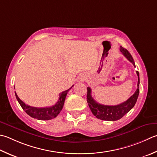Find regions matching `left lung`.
Instances as JSON below:
<instances>
[{
  "mask_svg": "<svg viewBox=\"0 0 157 157\" xmlns=\"http://www.w3.org/2000/svg\"><path fill=\"white\" fill-rule=\"evenodd\" d=\"M120 50L122 54L136 67L133 58L131 54L127 50L121 46ZM138 77L137 88L135 93L128 99L124 102L122 103L119 105H105L96 102L91 95V88L90 87L87 88V102L88 106L90 107L92 113L96 116L97 118L103 121H115L122 118L123 116L127 113L130 110L134 107L136 103L137 97L139 96L140 93V75L139 72L136 71Z\"/></svg>",
  "mask_w": 157,
  "mask_h": 157,
  "instance_id": "left-lung-1",
  "label": "left lung"
}]
</instances>
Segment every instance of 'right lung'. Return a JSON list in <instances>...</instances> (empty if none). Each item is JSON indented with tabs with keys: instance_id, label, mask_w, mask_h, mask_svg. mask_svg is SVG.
<instances>
[{
	"instance_id": "right-lung-1",
	"label": "right lung",
	"mask_w": 157,
	"mask_h": 157,
	"mask_svg": "<svg viewBox=\"0 0 157 157\" xmlns=\"http://www.w3.org/2000/svg\"><path fill=\"white\" fill-rule=\"evenodd\" d=\"M73 86H72L68 90L63 91L60 94L59 99H58V102L55 104L52 107H35L28 105L24 103L22 101L20 100L19 97H17L16 93L15 92V97L20 105L22 107V109L25 111V112L28 115H29L30 117L33 118H36L37 120H41V121H48V120L53 119L56 118V116L59 114V113L62 110L64 100L69 90Z\"/></svg>"
}]
</instances>
